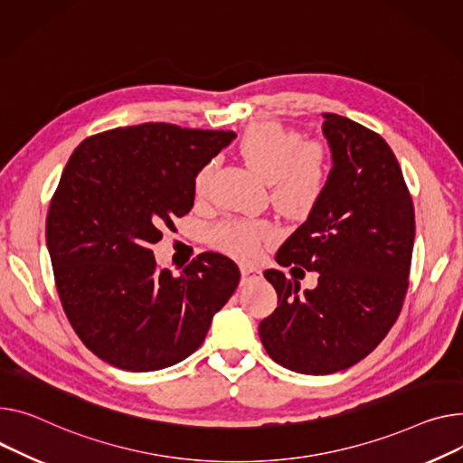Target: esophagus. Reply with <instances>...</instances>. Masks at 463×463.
Instances as JSON below:
<instances>
[{
    "mask_svg": "<svg viewBox=\"0 0 463 463\" xmlns=\"http://www.w3.org/2000/svg\"><path fill=\"white\" fill-rule=\"evenodd\" d=\"M240 271H241V285L253 283V281L260 279V275H262V269L257 268V266H245V264H243V266L240 268Z\"/></svg>",
    "mask_w": 463,
    "mask_h": 463,
    "instance_id": "1",
    "label": "esophagus"
}]
</instances>
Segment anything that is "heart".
I'll use <instances>...</instances> for the list:
<instances>
[{
  "label": "heart",
  "mask_w": 463,
  "mask_h": 463,
  "mask_svg": "<svg viewBox=\"0 0 463 463\" xmlns=\"http://www.w3.org/2000/svg\"><path fill=\"white\" fill-rule=\"evenodd\" d=\"M241 160L269 184V199L288 218L309 215L324 199L331 178V156L318 141H303L301 134L279 122H253L238 141ZM215 164H203L194 176V194L204 199ZM275 238L266 220H229L210 231L215 248L253 260L262 245Z\"/></svg>",
  "instance_id": "heart-1"
}]
</instances>
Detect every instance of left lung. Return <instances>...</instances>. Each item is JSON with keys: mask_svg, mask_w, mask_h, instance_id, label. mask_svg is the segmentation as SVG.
I'll return each instance as SVG.
<instances>
[{"mask_svg": "<svg viewBox=\"0 0 463 463\" xmlns=\"http://www.w3.org/2000/svg\"><path fill=\"white\" fill-rule=\"evenodd\" d=\"M322 117L333 152L327 192L275 257L318 271V287L299 294L283 271L266 269L277 309L259 326L268 355L301 374L345 371L383 341L408 294L415 240L413 199L385 139Z\"/></svg>", "mask_w": 463, "mask_h": 463, "instance_id": "obj_1", "label": "left lung"}]
</instances>
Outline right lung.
<instances>
[{
    "instance_id": "add662e5",
    "label": "right lung",
    "mask_w": 463,
    "mask_h": 463,
    "mask_svg": "<svg viewBox=\"0 0 463 463\" xmlns=\"http://www.w3.org/2000/svg\"><path fill=\"white\" fill-rule=\"evenodd\" d=\"M232 132L167 122L83 139L61 175L46 215V243L63 311L80 341L132 373L192 355L240 283L225 255L201 253L180 275L150 245L194 206L197 169Z\"/></svg>"
}]
</instances>
